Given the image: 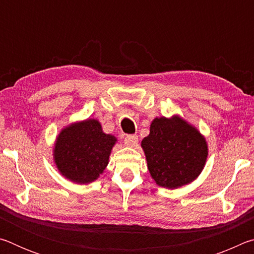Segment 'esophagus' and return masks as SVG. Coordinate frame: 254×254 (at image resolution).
Listing matches in <instances>:
<instances>
[{
  "mask_svg": "<svg viewBox=\"0 0 254 254\" xmlns=\"http://www.w3.org/2000/svg\"><path fill=\"white\" fill-rule=\"evenodd\" d=\"M124 141H126V144L127 147H134L137 143V136L135 134H127Z\"/></svg>",
  "mask_w": 254,
  "mask_h": 254,
  "instance_id": "obj_1",
  "label": "esophagus"
}]
</instances>
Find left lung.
Returning a JSON list of instances; mask_svg holds the SVG:
<instances>
[{
  "mask_svg": "<svg viewBox=\"0 0 254 254\" xmlns=\"http://www.w3.org/2000/svg\"><path fill=\"white\" fill-rule=\"evenodd\" d=\"M157 185L175 189L194 182L204 169L208 148L195 127L178 115L156 118L141 142Z\"/></svg>",
  "mask_w": 254,
  "mask_h": 254,
  "instance_id": "left-lung-1",
  "label": "left lung"
}]
</instances>
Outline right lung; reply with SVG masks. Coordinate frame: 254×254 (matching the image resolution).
<instances>
[{
  "instance_id": "add662e5",
  "label": "right lung",
  "mask_w": 254,
  "mask_h": 254,
  "mask_svg": "<svg viewBox=\"0 0 254 254\" xmlns=\"http://www.w3.org/2000/svg\"><path fill=\"white\" fill-rule=\"evenodd\" d=\"M117 137L103 132L97 120L71 123L56 139L54 160L64 177L75 184H89L106 168Z\"/></svg>"
}]
</instances>
